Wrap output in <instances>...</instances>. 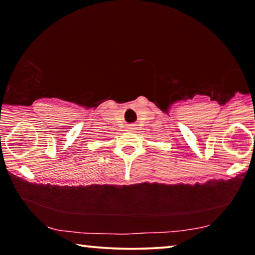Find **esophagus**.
Returning a JSON list of instances; mask_svg holds the SVG:
<instances>
[{
	"label": "esophagus",
	"instance_id": "34e87169",
	"mask_svg": "<svg viewBox=\"0 0 255 255\" xmlns=\"http://www.w3.org/2000/svg\"><path fill=\"white\" fill-rule=\"evenodd\" d=\"M129 129H130V130H135L136 126H135V125H130V126H129Z\"/></svg>",
	"mask_w": 255,
	"mask_h": 255
}]
</instances>
